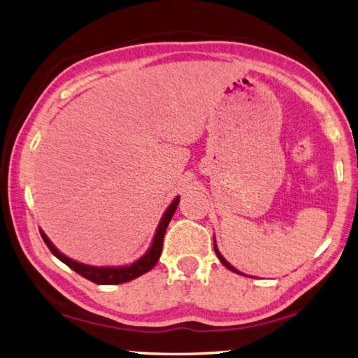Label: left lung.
<instances>
[{
    "instance_id": "obj_1",
    "label": "left lung",
    "mask_w": 358,
    "mask_h": 358,
    "mask_svg": "<svg viewBox=\"0 0 358 358\" xmlns=\"http://www.w3.org/2000/svg\"><path fill=\"white\" fill-rule=\"evenodd\" d=\"M215 251H216V256H217V259H220V260H221V264H222L224 266H227V268H229V270H232V271H235V273H238V271H237V270H235V268H234V266H232V265H230V264L227 262V260H226V259H224V257L221 256V254H220V251H217V248H216V245H215Z\"/></svg>"
}]
</instances>
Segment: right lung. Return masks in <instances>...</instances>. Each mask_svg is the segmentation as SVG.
<instances>
[{
	"instance_id": "obj_1",
	"label": "right lung",
	"mask_w": 358,
	"mask_h": 358,
	"mask_svg": "<svg viewBox=\"0 0 358 358\" xmlns=\"http://www.w3.org/2000/svg\"><path fill=\"white\" fill-rule=\"evenodd\" d=\"M178 201H180L178 197L175 199V201L171 203V207L167 208L166 215L162 216L161 224L156 230L155 240H153V243H151L150 251L145 254L142 259H138L137 262L131 264L129 266H121V268H98V266L78 264V262H76V260L63 256V254L50 243V240L45 237L44 232H41V237L45 241V245L48 246V250L52 251L53 256H57L63 264L68 265L69 268L74 270L76 273H78L80 276L87 278V280L93 281L96 284H104V286L106 284H123V282L136 280V278H138L143 273H147V271H150L156 265L157 260H159V256L162 252V243H164L166 229L169 226V222H171V220H172L175 210H177Z\"/></svg>"
}]
</instances>
